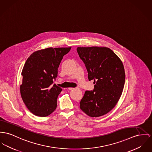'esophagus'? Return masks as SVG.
I'll list each match as a JSON object with an SVG mask.
<instances>
[{"label": "esophagus", "instance_id": "34e87169", "mask_svg": "<svg viewBox=\"0 0 152 152\" xmlns=\"http://www.w3.org/2000/svg\"><path fill=\"white\" fill-rule=\"evenodd\" d=\"M69 90H72V89H75V88H68Z\"/></svg>", "mask_w": 152, "mask_h": 152}]
</instances>
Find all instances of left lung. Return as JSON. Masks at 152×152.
Masks as SVG:
<instances>
[{"label":"left lung","instance_id":"1","mask_svg":"<svg viewBox=\"0 0 152 152\" xmlns=\"http://www.w3.org/2000/svg\"><path fill=\"white\" fill-rule=\"evenodd\" d=\"M77 52L85 64L89 81L94 89L86 91L80 108L91 117H99L111 111L121 96L125 72L120 58L107 47H78Z\"/></svg>","mask_w":152,"mask_h":152}]
</instances>
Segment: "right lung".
<instances>
[{"label":"right lung","mask_w":152,"mask_h":152,"mask_svg":"<svg viewBox=\"0 0 152 152\" xmlns=\"http://www.w3.org/2000/svg\"><path fill=\"white\" fill-rule=\"evenodd\" d=\"M69 48H48L34 52L26 61L21 75V97L26 107L36 116L45 117L57 107V99L62 89L53 80Z\"/></svg>","instance_id":"right-lung-1"}]
</instances>
